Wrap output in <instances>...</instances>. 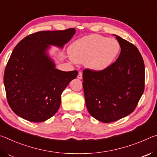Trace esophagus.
I'll return each mask as SVG.
<instances>
[{"label":"esophagus","mask_w":157,"mask_h":157,"mask_svg":"<svg viewBox=\"0 0 157 157\" xmlns=\"http://www.w3.org/2000/svg\"><path fill=\"white\" fill-rule=\"evenodd\" d=\"M77 78L78 79H82V78H83V74H82L81 71H79L78 76H77Z\"/></svg>","instance_id":"obj_1"}]
</instances>
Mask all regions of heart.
Wrapping results in <instances>:
<instances>
[{"label": "heart", "instance_id": "1", "mask_svg": "<svg viewBox=\"0 0 157 157\" xmlns=\"http://www.w3.org/2000/svg\"><path fill=\"white\" fill-rule=\"evenodd\" d=\"M120 51L117 40L97 35L86 36L69 48V54L74 62L86 63L87 67L96 71L106 70L111 66Z\"/></svg>", "mask_w": 157, "mask_h": 157}]
</instances>
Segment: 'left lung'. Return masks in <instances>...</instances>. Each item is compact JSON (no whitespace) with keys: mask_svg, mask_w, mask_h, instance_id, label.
Masks as SVG:
<instances>
[{"mask_svg":"<svg viewBox=\"0 0 157 157\" xmlns=\"http://www.w3.org/2000/svg\"><path fill=\"white\" fill-rule=\"evenodd\" d=\"M115 37L121 48L117 60L106 70L83 71L87 109L92 117L104 123L132 113L145 89V65L139 51L128 41Z\"/></svg>","mask_w":157,"mask_h":157,"instance_id":"1","label":"left lung"}]
</instances>
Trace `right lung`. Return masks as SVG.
I'll list each match as a JSON object with an SVG mask.
<instances>
[{"mask_svg": "<svg viewBox=\"0 0 157 157\" xmlns=\"http://www.w3.org/2000/svg\"><path fill=\"white\" fill-rule=\"evenodd\" d=\"M75 33L74 28L37 32L15 47L5 69L4 86L10 106L18 116L41 122L58 111L62 93L78 71L56 69L48 50L50 46L63 48Z\"/></svg>", "mask_w": 157, "mask_h": 157, "instance_id": "1", "label": "right lung"}]
</instances>
